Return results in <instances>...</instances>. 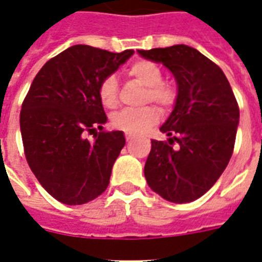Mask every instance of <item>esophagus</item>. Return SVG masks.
Here are the masks:
<instances>
[{
	"label": "esophagus",
	"mask_w": 262,
	"mask_h": 262,
	"mask_svg": "<svg viewBox=\"0 0 262 262\" xmlns=\"http://www.w3.org/2000/svg\"><path fill=\"white\" fill-rule=\"evenodd\" d=\"M132 140H133V136H132V135H126V141H127V143H130Z\"/></svg>",
	"instance_id": "34e87169"
}]
</instances>
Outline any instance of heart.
<instances>
[{
    "label": "heart",
    "mask_w": 262,
    "mask_h": 262,
    "mask_svg": "<svg viewBox=\"0 0 262 262\" xmlns=\"http://www.w3.org/2000/svg\"><path fill=\"white\" fill-rule=\"evenodd\" d=\"M127 75L145 85L144 103H155L163 111H170L177 103L178 92L172 84L164 81L163 71L148 59H139L127 68ZM98 98L103 107L114 108L118 104V80L114 75L104 76L98 85ZM160 118L159 110L145 106L139 110H121L113 115L111 123L119 130L141 135L151 129Z\"/></svg>",
    "instance_id": "heart-1"
}]
</instances>
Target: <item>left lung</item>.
<instances>
[{
    "label": "left lung",
    "mask_w": 262,
    "mask_h": 262,
    "mask_svg": "<svg viewBox=\"0 0 262 262\" xmlns=\"http://www.w3.org/2000/svg\"><path fill=\"white\" fill-rule=\"evenodd\" d=\"M139 54L163 63L178 84L174 110L160 127L170 139L152 140L144 175L164 200L190 203L215 185L231 159L238 102L223 71L193 47L175 45Z\"/></svg>",
    "instance_id": "8db88e82"
}]
</instances>
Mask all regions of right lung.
Returning a JSON list of instances; mask_svg holds the SVG:
<instances>
[{
    "label": "right lung",
    "instance_id": "right-lung-1",
    "mask_svg": "<svg viewBox=\"0 0 262 262\" xmlns=\"http://www.w3.org/2000/svg\"><path fill=\"white\" fill-rule=\"evenodd\" d=\"M135 51L111 53L76 45L49 59L35 76L20 111L24 155L45 190L59 203L81 205L106 190L111 168L125 145L107 122L98 85Z\"/></svg>",
    "mask_w": 262,
    "mask_h": 262
}]
</instances>
